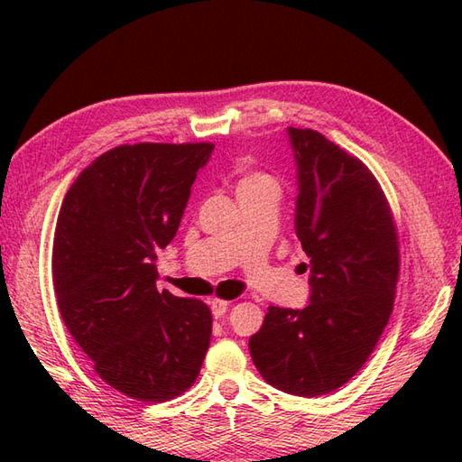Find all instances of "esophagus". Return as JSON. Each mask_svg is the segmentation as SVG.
Returning a JSON list of instances; mask_svg holds the SVG:
<instances>
[{"mask_svg":"<svg viewBox=\"0 0 462 462\" xmlns=\"http://www.w3.org/2000/svg\"><path fill=\"white\" fill-rule=\"evenodd\" d=\"M228 306H230V301H226V300H218V298H214L212 301H210V310H212V316L218 319V318H222L224 313H226V310H228Z\"/></svg>","mask_w":462,"mask_h":462,"instance_id":"obj_1","label":"esophagus"}]
</instances>
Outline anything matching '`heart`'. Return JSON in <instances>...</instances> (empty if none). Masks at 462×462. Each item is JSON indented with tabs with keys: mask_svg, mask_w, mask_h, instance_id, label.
I'll use <instances>...</instances> for the list:
<instances>
[{
	"mask_svg": "<svg viewBox=\"0 0 462 462\" xmlns=\"http://www.w3.org/2000/svg\"><path fill=\"white\" fill-rule=\"evenodd\" d=\"M260 184H276V180H273L272 176L266 174V172L252 171V172L242 176V180H240V184H238V190H242V189H252V186H260Z\"/></svg>",
	"mask_w": 462,
	"mask_h": 462,
	"instance_id": "b5f03b06",
	"label": "heart"
}]
</instances>
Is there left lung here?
I'll list each match as a JSON object with an SVG mask.
<instances>
[{
    "instance_id": "obj_1",
    "label": "left lung",
    "mask_w": 462,
    "mask_h": 462,
    "mask_svg": "<svg viewBox=\"0 0 462 462\" xmlns=\"http://www.w3.org/2000/svg\"><path fill=\"white\" fill-rule=\"evenodd\" d=\"M298 162L296 234L310 258V303L270 306L250 356L283 393L318 397L356 375L393 311L399 238L389 202L357 156L311 129H288Z\"/></svg>"
}]
</instances>
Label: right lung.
I'll list each match as a JSON object with an SVG mask.
<instances>
[{
  "mask_svg": "<svg viewBox=\"0 0 462 462\" xmlns=\"http://www.w3.org/2000/svg\"><path fill=\"white\" fill-rule=\"evenodd\" d=\"M212 151V143L115 146L77 176L59 210V311L97 375L136 401L182 395L210 346V308L156 290L154 260L176 236Z\"/></svg>",
  "mask_w": 462,
  "mask_h": 462,
  "instance_id": "right-lung-1",
  "label": "right lung"
}]
</instances>
